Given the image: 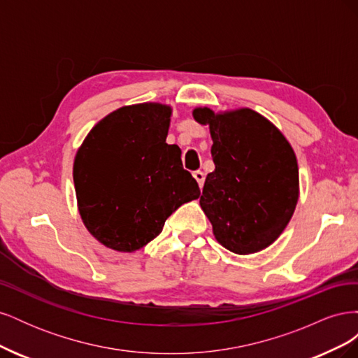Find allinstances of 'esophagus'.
<instances>
[{
    "label": "esophagus",
    "instance_id": "obj_1",
    "mask_svg": "<svg viewBox=\"0 0 358 358\" xmlns=\"http://www.w3.org/2000/svg\"><path fill=\"white\" fill-rule=\"evenodd\" d=\"M192 176L196 178V180H197V183H199V187L201 188L203 183H204V173H203L201 170H197V171L192 173Z\"/></svg>",
    "mask_w": 358,
    "mask_h": 358
}]
</instances>
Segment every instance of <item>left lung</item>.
<instances>
[{
    "label": "left lung",
    "instance_id": "left-lung-1",
    "mask_svg": "<svg viewBox=\"0 0 358 358\" xmlns=\"http://www.w3.org/2000/svg\"><path fill=\"white\" fill-rule=\"evenodd\" d=\"M192 116L209 125L215 170L206 176L200 206L215 239L246 255L272 245L285 230L299 200L294 150L279 129L251 109Z\"/></svg>",
    "mask_w": 358,
    "mask_h": 358
}]
</instances>
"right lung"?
<instances>
[{
  "mask_svg": "<svg viewBox=\"0 0 358 358\" xmlns=\"http://www.w3.org/2000/svg\"><path fill=\"white\" fill-rule=\"evenodd\" d=\"M171 107L125 106L103 117L74 158L78 208L88 231L104 246L134 252L162 231L179 206L200 196L182 167L180 149L167 145Z\"/></svg>",
  "mask_w": 358,
  "mask_h": 358,
  "instance_id": "obj_1",
  "label": "right lung"
}]
</instances>
